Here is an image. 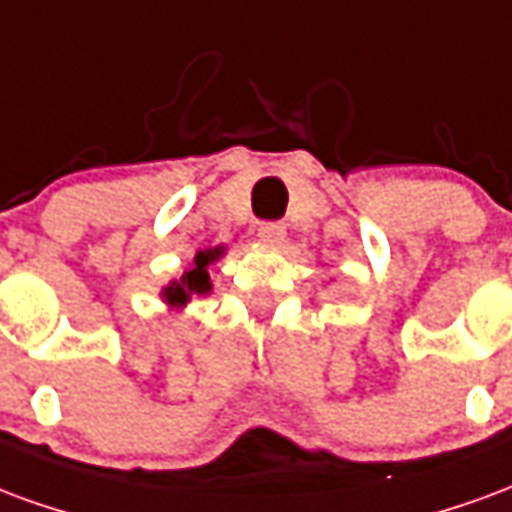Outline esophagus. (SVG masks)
<instances>
[{"mask_svg": "<svg viewBox=\"0 0 512 512\" xmlns=\"http://www.w3.org/2000/svg\"><path fill=\"white\" fill-rule=\"evenodd\" d=\"M259 237L270 245H281L283 237H286V226L278 223V220H270V223H261L259 226Z\"/></svg>", "mask_w": 512, "mask_h": 512, "instance_id": "obj_1", "label": "esophagus"}]
</instances>
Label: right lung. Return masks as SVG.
<instances>
[{"label": "right lung", "mask_w": 512, "mask_h": 512, "mask_svg": "<svg viewBox=\"0 0 512 512\" xmlns=\"http://www.w3.org/2000/svg\"><path fill=\"white\" fill-rule=\"evenodd\" d=\"M226 253L223 245L218 248H207V251H199L193 256V264H190L188 270L179 275L177 281H171L160 297L166 300L169 308H182V305H188L190 297H204V294L212 292V283H210V264L212 261H218L220 256Z\"/></svg>", "instance_id": "right-lung-1"}]
</instances>
